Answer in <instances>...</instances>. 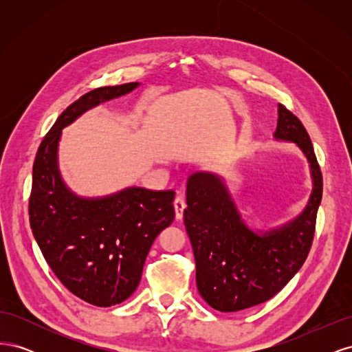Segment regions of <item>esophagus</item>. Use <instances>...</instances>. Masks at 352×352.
<instances>
[{"mask_svg":"<svg viewBox=\"0 0 352 352\" xmlns=\"http://www.w3.org/2000/svg\"><path fill=\"white\" fill-rule=\"evenodd\" d=\"M185 208H186L185 198H184L182 195H179V197L175 199V211H176V219H177V220H182Z\"/></svg>","mask_w":352,"mask_h":352,"instance_id":"34e87169","label":"esophagus"}]
</instances>
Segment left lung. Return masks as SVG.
I'll return each instance as SVG.
<instances>
[{
	"instance_id": "1",
	"label": "left lung",
	"mask_w": 352,
	"mask_h": 352,
	"mask_svg": "<svg viewBox=\"0 0 352 352\" xmlns=\"http://www.w3.org/2000/svg\"><path fill=\"white\" fill-rule=\"evenodd\" d=\"M273 138L300 148L313 184L304 210L280 226H248L223 176L199 170L188 177L184 221L194 250L197 287L202 300L223 313L270 300L302 267L311 248L323 192L311 140L300 119L280 104Z\"/></svg>"
}]
</instances>
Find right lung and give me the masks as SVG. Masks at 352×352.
I'll use <instances>...</instances> for the list:
<instances>
[{"label": "right lung", "instance_id": "1", "mask_svg": "<svg viewBox=\"0 0 352 352\" xmlns=\"http://www.w3.org/2000/svg\"><path fill=\"white\" fill-rule=\"evenodd\" d=\"M140 85L94 89L69 105L41 142L32 173L29 220L38 247L60 282L97 307L120 304L136 291L154 239L175 220V190L129 186L80 197L61 176L58 144L83 113Z\"/></svg>", "mask_w": 352, "mask_h": 352}]
</instances>
